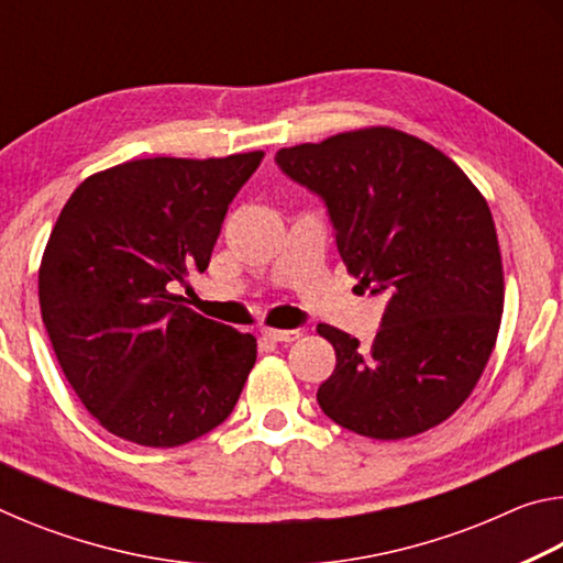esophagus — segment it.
Returning a JSON list of instances; mask_svg holds the SVG:
<instances>
[{"mask_svg": "<svg viewBox=\"0 0 563 563\" xmlns=\"http://www.w3.org/2000/svg\"><path fill=\"white\" fill-rule=\"evenodd\" d=\"M263 338H268L273 342H295L300 338V330H275V328H265Z\"/></svg>", "mask_w": 563, "mask_h": 563, "instance_id": "34e87169", "label": "esophagus"}]
</instances>
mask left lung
Segmentation results:
<instances>
[{
	"label": "left lung",
	"mask_w": 563,
	"mask_h": 563,
	"mask_svg": "<svg viewBox=\"0 0 563 563\" xmlns=\"http://www.w3.org/2000/svg\"><path fill=\"white\" fill-rule=\"evenodd\" d=\"M275 164L325 203L360 288L387 298L369 347L318 325L338 357L318 387L320 409L373 440L444 422L499 332L504 273L487 201L442 151L383 126L280 148Z\"/></svg>",
	"instance_id": "8db88e82"
}]
</instances>
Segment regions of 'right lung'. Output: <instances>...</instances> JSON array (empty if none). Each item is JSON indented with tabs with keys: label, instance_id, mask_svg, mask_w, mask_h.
<instances>
[{
	"label": "right lung",
	"instance_id": "obj_1",
	"mask_svg": "<svg viewBox=\"0 0 563 563\" xmlns=\"http://www.w3.org/2000/svg\"><path fill=\"white\" fill-rule=\"evenodd\" d=\"M261 161H126L84 180L59 213L40 268L42 320L74 393L121 440L178 446L233 412L255 338L174 290L208 268Z\"/></svg>",
	"mask_w": 563,
	"mask_h": 563
}]
</instances>
